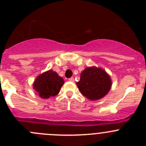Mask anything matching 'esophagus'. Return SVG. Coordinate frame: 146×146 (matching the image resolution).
Returning <instances> with one entry per match:
<instances>
[{"label": "esophagus", "mask_w": 146, "mask_h": 146, "mask_svg": "<svg viewBox=\"0 0 146 146\" xmlns=\"http://www.w3.org/2000/svg\"><path fill=\"white\" fill-rule=\"evenodd\" d=\"M68 80L70 82H74V78H68Z\"/></svg>", "instance_id": "34e87169"}]
</instances>
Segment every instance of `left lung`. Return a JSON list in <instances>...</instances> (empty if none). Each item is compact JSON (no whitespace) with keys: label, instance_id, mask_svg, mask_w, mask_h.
<instances>
[{"label":"left lung","instance_id":"obj_1","mask_svg":"<svg viewBox=\"0 0 146 146\" xmlns=\"http://www.w3.org/2000/svg\"><path fill=\"white\" fill-rule=\"evenodd\" d=\"M77 86L85 98L94 101L104 98L108 93L111 82L110 77L104 70L90 67L82 72Z\"/></svg>","mask_w":146,"mask_h":146}]
</instances>
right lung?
<instances>
[{
	"mask_svg": "<svg viewBox=\"0 0 146 146\" xmlns=\"http://www.w3.org/2000/svg\"><path fill=\"white\" fill-rule=\"evenodd\" d=\"M64 83V79L56 72L48 70L36 78L33 87L40 98L48 99L50 97L58 95Z\"/></svg>",
	"mask_w": 146,
	"mask_h": 146,
	"instance_id": "obj_1",
	"label": "right lung"
}]
</instances>
